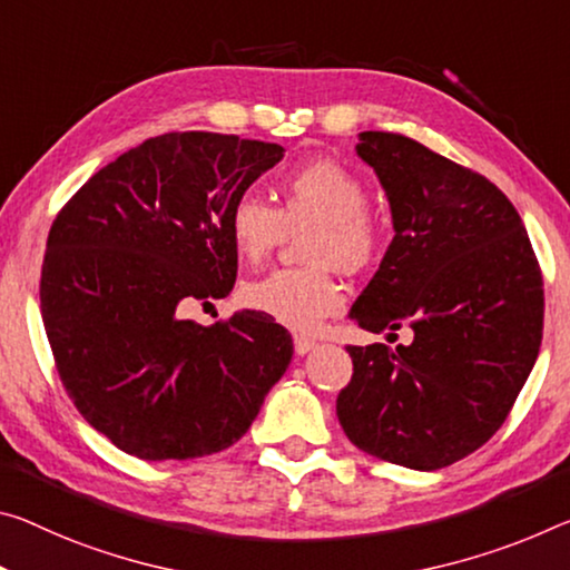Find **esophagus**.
Returning a JSON list of instances; mask_svg holds the SVG:
<instances>
[{
	"label": "esophagus",
	"instance_id": "1",
	"mask_svg": "<svg viewBox=\"0 0 570 570\" xmlns=\"http://www.w3.org/2000/svg\"><path fill=\"white\" fill-rule=\"evenodd\" d=\"M314 345H317V342H314L312 337H304V334H296V337H294L296 355H306V352L314 350Z\"/></svg>",
	"mask_w": 570,
	"mask_h": 570
}]
</instances>
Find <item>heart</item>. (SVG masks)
Segmentation results:
<instances>
[{"mask_svg":"<svg viewBox=\"0 0 570 570\" xmlns=\"http://www.w3.org/2000/svg\"><path fill=\"white\" fill-rule=\"evenodd\" d=\"M276 205L258 193L233 197L225 215L230 246L246 264L264 261L299 233V253L309 266L282 268L243 286L240 299L288 330L309 332L342 306L334 266L360 271L381 250L383 228L365 205L367 189L355 171L334 159H314L288 169L276 183Z\"/></svg>","mask_w":570,"mask_h":570,"instance_id":"heart-1","label":"heart"}]
</instances>
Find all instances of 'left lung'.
I'll use <instances>...</instances> for the list:
<instances>
[{"mask_svg":"<svg viewBox=\"0 0 570 570\" xmlns=\"http://www.w3.org/2000/svg\"><path fill=\"white\" fill-rule=\"evenodd\" d=\"M395 236L350 320L413 332L355 347L337 419L365 454L421 472L494 436L535 365L543 276L514 205L490 179L393 131H363ZM387 334V337H391Z\"/></svg>","mask_w":570,"mask_h":570,"instance_id":"obj_1","label":"left lung"}]
</instances>
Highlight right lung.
<instances>
[{"label":"right lung","instance_id":"right-lung-1","mask_svg":"<svg viewBox=\"0 0 570 570\" xmlns=\"http://www.w3.org/2000/svg\"><path fill=\"white\" fill-rule=\"evenodd\" d=\"M284 147L171 131L98 169L52 220L40 309L62 387L131 456L195 459L250 429L292 363V334L261 312L203 327L187 304L238 274L225 215Z\"/></svg>","mask_w":570,"mask_h":570}]
</instances>
